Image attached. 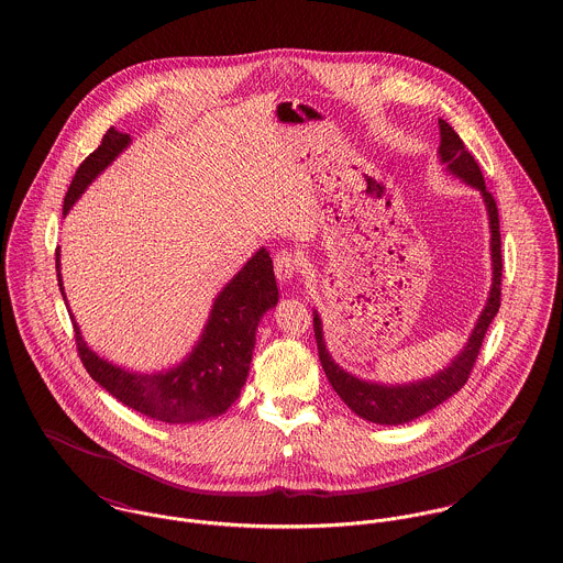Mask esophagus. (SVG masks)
Segmentation results:
<instances>
[{"instance_id":"34e87169","label":"esophagus","mask_w":563,"mask_h":563,"mask_svg":"<svg viewBox=\"0 0 563 563\" xmlns=\"http://www.w3.org/2000/svg\"><path fill=\"white\" fill-rule=\"evenodd\" d=\"M298 269H300V263H298L296 252H276V256H274V272H276V278H278L280 283H291V280L296 278Z\"/></svg>"}]
</instances>
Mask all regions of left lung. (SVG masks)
Returning a JSON list of instances; mask_svg holds the SVG:
<instances>
[{
  "mask_svg": "<svg viewBox=\"0 0 563 563\" xmlns=\"http://www.w3.org/2000/svg\"><path fill=\"white\" fill-rule=\"evenodd\" d=\"M440 126V146H438V157L440 164L446 166V170L462 179L466 186L479 189L488 220H490V258H493V285L490 294L486 300V307L479 314L466 345L462 352L438 374L432 377H423L410 384H379L372 379H361L356 375L345 372L339 367L330 352L325 350L323 341V325L319 312L312 311V328H314V339H317V350H319V361L325 372L328 382L336 390V395L347 404L350 410H354L361 419L372 421L377 426H401L408 421L419 419L421 415L434 410L442 401H446L451 395H455L468 379L471 369L477 361L479 347L484 343V336L488 332V325L493 323L495 314L499 312L500 307V272H503V261H500V233H499V209L493 198V194L486 189L484 175L475 162V157L466 151L464 142L460 135L453 131V126L444 123L442 119L438 121Z\"/></svg>",
  "mask_w": 563,
  "mask_h": 563,
  "instance_id": "obj_1",
  "label": "left lung"
}]
</instances>
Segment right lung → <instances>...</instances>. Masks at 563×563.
<instances>
[{"instance_id": "right-lung-1", "label": "right lung", "mask_w": 563, "mask_h": 563, "mask_svg": "<svg viewBox=\"0 0 563 563\" xmlns=\"http://www.w3.org/2000/svg\"><path fill=\"white\" fill-rule=\"evenodd\" d=\"M129 144V133H121L114 126L108 129L99 148L92 151L77 168L64 196V216ZM56 269L66 302L60 252H56ZM276 302L278 287L272 256L265 249H258L213 300L202 334L188 356L179 365L155 374L129 372L108 358H101L86 345L73 312H68L75 328L79 358L99 386L153 421L198 423L224 415L240 397L251 369L256 325L265 311L276 307Z\"/></svg>"}]
</instances>
